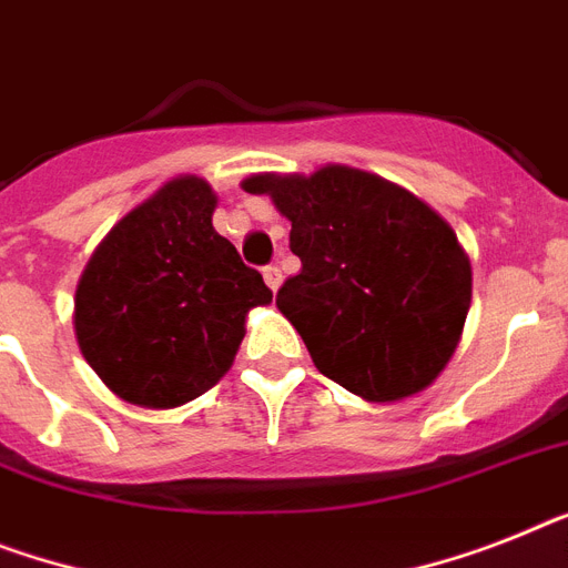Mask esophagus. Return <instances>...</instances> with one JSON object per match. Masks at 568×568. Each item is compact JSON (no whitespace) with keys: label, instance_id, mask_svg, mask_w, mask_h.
<instances>
[{"label":"esophagus","instance_id":"1","mask_svg":"<svg viewBox=\"0 0 568 568\" xmlns=\"http://www.w3.org/2000/svg\"><path fill=\"white\" fill-rule=\"evenodd\" d=\"M264 281H266V287L273 290V293H278L284 275H281L278 266H264Z\"/></svg>","mask_w":568,"mask_h":568}]
</instances>
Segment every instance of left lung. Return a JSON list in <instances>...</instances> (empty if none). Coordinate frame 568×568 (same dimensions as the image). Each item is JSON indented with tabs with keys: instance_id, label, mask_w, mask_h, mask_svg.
Masks as SVG:
<instances>
[{
	"instance_id": "obj_1",
	"label": "left lung",
	"mask_w": 568,
	"mask_h": 568,
	"mask_svg": "<svg viewBox=\"0 0 568 568\" xmlns=\"http://www.w3.org/2000/svg\"><path fill=\"white\" fill-rule=\"evenodd\" d=\"M290 220L302 273L278 311L318 372L368 403L420 395L462 342L473 298L470 257L435 209L397 182L348 165L252 173Z\"/></svg>"
}]
</instances>
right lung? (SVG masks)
Segmentation results:
<instances>
[{"label":"right lung","mask_w":568,"mask_h":568,"mask_svg":"<svg viewBox=\"0 0 568 568\" xmlns=\"http://www.w3.org/2000/svg\"><path fill=\"white\" fill-rule=\"evenodd\" d=\"M217 194L168 180L104 234L74 290V339L121 400L176 409L226 377L252 307L273 293L214 232Z\"/></svg>","instance_id":"add662e5"}]
</instances>
